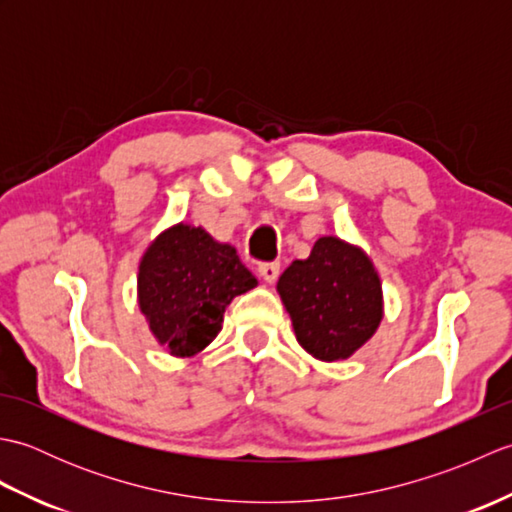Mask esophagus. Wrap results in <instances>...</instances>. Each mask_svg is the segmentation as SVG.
<instances>
[{
    "label": "esophagus",
    "mask_w": 512,
    "mask_h": 512,
    "mask_svg": "<svg viewBox=\"0 0 512 512\" xmlns=\"http://www.w3.org/2000/svg\"><path fill=\"white\" fill-rule=\"evenodd\" d=\"M257 270L266 284H275V279L279 277V264H259Z\"/></svg>",
    "instance_id": "34e87169"
}]
</instances>
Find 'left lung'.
<instances>
[{
  "label": "left lung",
  "instance_id": "8db88e82",
  "mask_svg": "<svg viewBox=\"0 0 512 512\" xmlns=\"http://www.w3.org/2000/svg\"><path fill=\"white\" fill-rule=\"evenodd\" d=\"M299 345L317 361H345L376 334L385 317L383 281L361 246L336 235L314 242L277 281Z\"/></svg>",
  "mask_w": 512,
  "mask_h": 512
}]
</instances>
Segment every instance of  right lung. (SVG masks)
I'll return each instance as SVG.
<instances>
[{"label": "right lung", "instance_id": "1", "mask_svg": "<svg viewBox=\"0 0 512 512\" xmlns=\"http://www.w3.org/2000/svg\"><path fill=\"white\" fill-rule=\"evenodd\" d=\"M255 286L235 246L187 222L151 239L136 275L138 308L149 332L176 358H191L213 343L228 303Z\"/></svg>", "mask_w": 512, "mask_h": 512}]
</instances>
